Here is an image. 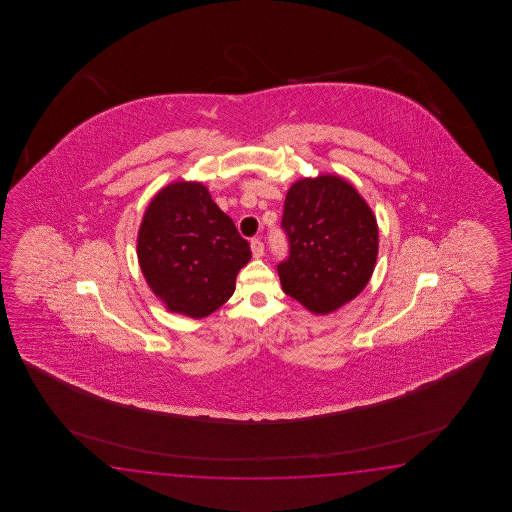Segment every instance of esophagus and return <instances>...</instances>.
<instances>
[{
  "mask_svg": "<svg viewBox=\"0 0 512 512\" xmlns=\"http://www.w3.org/2000/svg\"><path fill=\"white\" fill-rule=\"evenodd\" d=\"M251 251L254 258H261L263 256V241L260 238H254L251 241Z\"/></svg>",
  "mask_w": 512,
  "mask_h": 512,
  "instance_id": "1",
  "label": "esophagus"
}]
</instances>
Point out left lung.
Here are the masks:
<instances>
[{"label":"left lung","instance_id":"1","mask_svg":"<svg viewBox=\"0 0 512 512\" xmlns=\"http://www.w3.org/2000/svg\"><path fill=\"white\" fill-rule=\"evenodd\" d=\"M282 227L291 245L278 265L285 294L315 315H329L364 291L377 263L379 227L344 177L322 174L293 183Z\"/></svg>","mask_w":512,"mask_h":512}]
</instances>
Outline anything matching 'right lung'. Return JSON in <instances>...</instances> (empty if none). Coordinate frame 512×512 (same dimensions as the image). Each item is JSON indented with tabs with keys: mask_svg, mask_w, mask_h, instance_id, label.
<instances>
[{
	"mask_svg": "<svg viewBox=\"0 0 512 512\" xmlns=\"http://www.w3.org/2000/svg\"><path fill=\"white\" fill-rule=\"evenodd\" d=\"M249 241L212 201L207 186L175 181L153 196L137 234V258L170 313L205 318L225 304L251 260Z\"/></svg>",
	"mask_w": 512,
	"mask_h": 512,
	"instance_id": "right-lung-1",
	"label": "right lung"
}]
</instances>
